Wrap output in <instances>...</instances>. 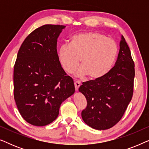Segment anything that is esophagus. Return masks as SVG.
Returning a JSON list of instances; mask_svg holds the SVG:
<instances>
[{
	"mask_svg": "<svg viewBox=\"0 0 149 149\" xmlns=\"http://www.w3.org/2000/svg\"><path fill=\"white\" fill-rule=\"evenodd\" d=\"M80 86H81V83L79 82V81H75L74 87H75V89H76V91H78V89Z\"/></svg>",
	"mask_w": 149,
	"mask_h": 149,
	"instance_id": "obj_1",
	"label": "esophagus"
}]
</instances>
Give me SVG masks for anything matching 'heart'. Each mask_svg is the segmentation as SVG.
Instances as JSON below:
<instances>
[{"mask_svg":"<svg viewBox=\"0 0 149 149\" xmlns=\"http://www.w3.org/2000/svg\"><path fill=\"white\" fill-rule=\"evenodd\" d=\"M117 55L115 40L97 32L75 34L70 38L69 45H63L58 50L59 61L65 71L74 72L81 59V67L77 75L88 76L93 81L102 78L111 70Z\"/></svg>","mask_w":149,"mask_h":149,"instance_id":"heart-1","label":"heart"}]
</instances>
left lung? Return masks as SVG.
<instances>
[{
	"label": "left lung",
	"mask_w": 149,
	"mask_h": 149,
	"mask_svg": "<svg viewBox=\"0 0 149 149\" xmlns=\"http://www.w3.org/2000/svg\"><path fill=\"white\" fill-rule=\"evenodd\" d=\"M119 47L115 66L102 78L83 82L79 89L87 102L81 117L87 125L95 130H104L116 125L133 95L134 63L122 35Z\"/></svg>",
	"instance_id": "obj_1"
}]
</instances>
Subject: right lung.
I'll return each instance as SVG.
<instances>
[{
	"label": "right lung",
	"mask_w": 149,
	"mask_h": 149,
	"mask_svg": "<svg viewBox=\"0 0 149 149\" xmlns=\"http://www.w3.org/2000/svg\"><path fill=\"white\" fill-rule=\"evenodd\" d=\"M65 26L47 24L32 32L20 47L14 66V98L20 115L44 126L59 115L61 104L75 91L59 61L57 42Z\"/></svg>",
	"instance_id": "1"
}]
</instances>
